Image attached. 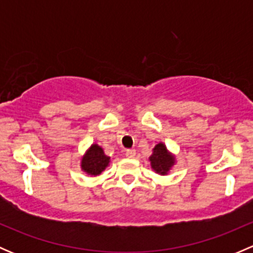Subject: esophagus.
I'll list each match as a JSON object with an SVG mask.
<instances>
[{
    "mask_svg": "<svg viewBox=\"0 0 253 253\" xmlns=\"http://www.w3.org/2000/svg\"><path fill=\"white\" fill-rule=\"evenodd\" d=\"M125 155H126L127 158H133L134 155H136V150H134V149H126V150H125Z\"/></svg>",
    "mask_w": 253,
    "mask_h": 253,
    "instance_id": "esophagus-1",
    "label": "esophagus"
}]
</instances>
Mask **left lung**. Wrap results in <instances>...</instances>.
I'll use <instances>...</instances> for the list:
<instances>
[{"mask_svg":"<svg viewBox=\"0 0 253 253\" xmlns=\"http://www.w3.org/2000/svg\"><path fill=\"white\" fill-rule=\"evenodd\" d=\"M149 160L152 163L153 169L162 175L167 174L170 168L172 167V164H174V158L168 153L167 147L163 143L155 145Z\"/></svg>","mask_w":253,"mask_h":253,"instance_id":"1","label":"left lung"}]
</instances>
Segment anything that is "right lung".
I'll return each mask as SVG.
<instances>
[{"instance_id": "add662e5", "label": "right lung", "mask_w": 253, "mask_h": 253, "mask_svg": "<svg viewBox=\"0 0 253 253\" xmlns=\"http://www.w3.org/2000/svg\"><path fill=\"white\" fill-rule=\"evenodd\" d=\"M109 159L98 144H93L82 159V169L90 175H99L108 167Z\"/></svg>"}]
</instances>
